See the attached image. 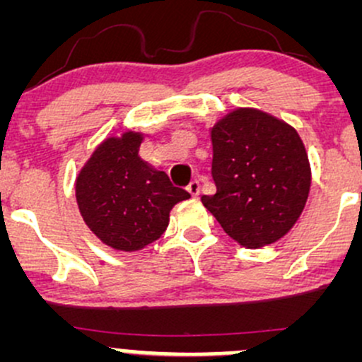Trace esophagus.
Listing matches in <instances>:
<instances>
[{"mask_svg":"<svg viewBox=\"0 0 362 362\" xmlns=\"http://www.w3.org/2000/svg\"><path fill=\"white\" fill-rule=\"evenodd\" d=\"M187 190H189V194L192 195V197H197L199 192H201V184H199L197 180H192L189 187H187Z\"/></svg>","mask_w":362,"mask_h":362,"instance_id":"34e87169","label":"esophagus"}]
</instances>
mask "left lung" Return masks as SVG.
I'll return each instance as SVG.
<instances>
[{"label":"left lung","instance_id":"left-lung-1","mask_svg":"<svg viewBox=\"0 0 362 362\" xmlns=\"http://www.w3.org/2000/svg\"><path fill=\"white\" fill-rule=\"evenodd\" d=\"M214 195L202 204L235 242L260 248L288 235L305 209L311 168L293 126L259 109H235L211 127Z\"/></svg>","mask_w":362,"mask_h":362}]
</instances>
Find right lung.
Here are the masks:
<instances>
[{
	"mask_svg": "<svg viewBox=\"0 0 362 362\" xmlns=\"http://www.w3.org/2000/svg\"><path fill=\"white\" fill-rule=\"evenodd\" d=\"M143 132L103 139L76 177L83 221L97 238L120 252H138L167 230L170 211L190 194L139 156Z\"/></svg>",
	"mask_w": 362,
	"mask_h": 362,
	"instance_id": "add662e5",
	"label": "right lung"
}]
</instances>
